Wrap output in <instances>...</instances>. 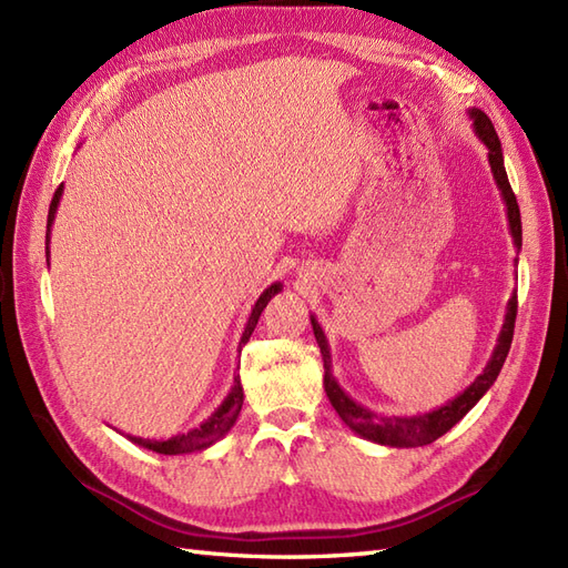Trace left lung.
I'll return each mask as SVG.
<instances>
[{"instance_id":"1","label":"left lung","mask_w":568,"mask_h":568,"mask_svg":"<svg viewBox=\"0 0 568 568\" xmlns=\"http://www.w3.org/2000/svg\"><path fill=\"white\" fill-rule=\"evenodd\" d=\"M470 120H473V129L477 139L487 145V158H489V168L494 174V182H497L501 199H504V206H506V217H508V230H511V237L516 250H520L523 244V230H520V211H518V201L511 184H508L506 178V168H504V153H501V141L494 132V124L487 118L483 110L470 108L468 110ZM518 264V258H516ZM516 312H518V297L516 293L511 295L506 304V314H504V326L499 331V338H497V347H494V353L487 362V367L483 369V374L477 376V379L458 394L454 400H448L442 408H436L432 413L425 415H413V417H379L376 413L367 410L365 405H359L357 400H353L351 396L345 394L341 388V384L336 382V376L331 372V347L328 341L324 336L322 326L314 318H312V328H314V336L318 347H322V359H324V388H326V396L331 400L333 408L341 415L343 423L351 427L355 434H359L362 439L374 442V444H382V446H396V448H413V446H427L432 442L439 439L444 436L450 427L460 419L468 415V410L475 408V403L483 398L489 386L497 382V376L504 367V359L508 355V347H511L514 341V324H516Z\"/></svg>"}]
</instances>
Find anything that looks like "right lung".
<instances>
[{"label": "right lung", "instance_id": "obj_1", "mask_svg": "<svg viewBox=\"0 0 568 568\" xmlns=\"http://www.w3.org/2000/svg\"><path fill=\"white\" fill-rule=\"evenodd\" d=\"M62 192L64 186L60 184V189H57L54 196H52V203H50V213H48V237H45V244H50V230H52V223H54V215H57V206H60V199H62ZM48 256H50V246H48ZM50 264V258H48ZM283 290L281 283H273L268 285L264 293H261V297L256 300V304L252 307V314L250 318H246V326H244V333L240 338V351L242 345L250 341V336L256 328V322L261 312H264L266 304L271 302L273 295H278ZM242 403H244V390H242V382H240V374L235 376V384H232L230 394L225 396V400L217 405V408L211 413L209 419H203V423L194 429H189L186 434H178V436H170V439H141V436H129V442H134L143 448L149 450H155V454H163V456H182V454H194V450H203L213 446L215 442H221L223 436L235 427L237 417H240V410H242Z\"/></svg>", "mask_w": 568, "mask_h": 568}]
</instances>
